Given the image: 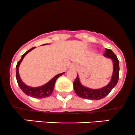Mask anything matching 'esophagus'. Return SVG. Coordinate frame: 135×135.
Here are the masks:
<instances>
[{
  "label": "esophagus",
  "mask_w": 135,
  "mask_h": 135,
  "mask_svg": "<svg viewBox=\"0 0 135 135\" xmlns=\"http://www.w3.org/2000/svg\"><path fill=\"white\" fill-rule=\"evenodd\" d=\"M70 68H71V69H77V66L76 64H71L70 66Z\"/></svg>",
  "instance_id": "1"
}]
</instances>
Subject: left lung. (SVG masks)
<instances>
[{"label": "left lung", "mask_w": 135, "mask_h": 135, "mask_svg": "<svg viewBox=\"0 0 135 135\" xmlns=\"http://www.w3.org/2000/svg\"><path fill=\"white\" fill-rule=\"evenodd\" d=\"M106 58H110L113 62V73L112 75L111 80L110 83L104 87L100 89H93L90 88L83 86L80 81L79 77L77 75V78L73 82V88L75 93L78 97L82 98L89 100H100L104 98L111 92L113 88L115 86L118 82L119 72V60L115 54L110 49H106V53L104 54Z\"/></svg>", "instance_id": "obj_1"}]
</instances>
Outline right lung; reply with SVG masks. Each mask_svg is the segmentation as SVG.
<instances>
[{
    "instance_id": "right-lung-1",
    "label": "right lung",
    "mask_w": 135,
    "mask_h": 135,
    "mask_svg": "<svg viewBox=\"0 0 135 135\" xmlns=\"http://www.w3.org/2000/svg\"><path fill=\"white\" fill-rule=\"evenodd\" d=\"M48 45V44H45V45ZM34 49H35V47H33L32 49H29V50H28V51H27L25 54H23L21 60L18 62V64H17L16 68V79L18 85H19L20 89H22V91L25 94H27V96H29V97H33V98H46V97H50V96L51 95L52 93L53 92V90H54L56 81V79L58 77H60L61 75H62L64 73H60V74L55 75L51 80H50L49 82L46 83L45 85H42V86H37V87H32V86H27V85H25V84L23 82L22 80L21 79V77L20 76L19 67L21 62H22L23 59L24 57L25 56V55H26L27 53H29L30 51H31L32 50H33Z\"/></svg>"
}]
</instances>
